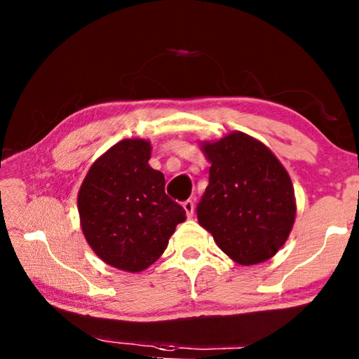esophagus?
<instances>
[{
	"label": "esophagus",
	"mask_w": 359,
	"mask_h": 359,
	"mask_svg": "<svg viewBox=\"0 0 359 359\" xmlns=\"http://www.w3.org/2000/svg\"><path fill=\"white\" fill-rule=\"evenodd\" d=\"M182 205H184V209L187 212V217H193V214H194V203L191 201V199H187V201L182 204Z\"/></svg>",
	"instance_id": "esophagus-1"
}]
</instances>
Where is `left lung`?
<instances>
[{
    "label": "left lung",
    "mask_w": 359,
    "mask_h": 359,
    "mask_svg": "<svg viewBox=\"0 0 359 359\" xmlns=\"http://www.w3.org/2000/svg\"><path fill=\"white\" fill-rule=\"evenodd\" d=\"M209 185L198 222L242 266L264 263L280 250L294 224V188L287 169L258 139L233 131L203 142Z\"/></svg>",
    "instance_id": "obj_1"
}]
</instances>
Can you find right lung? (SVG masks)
<instances>
[{
	"mask_svg": "<svg viewBox=\"0 0 359 359\" xmlns=\"http://www.w3.org/2000/svg\"><path fill=\"white\" fill-rule=\"evenodd\" d=\"M151 145L123 139L96 160L77 196L82 233L106 264L141 272L161 257L185 210L149 165Z\"/></svg>",
	"mask_w": 359,
	"mask_h": 359,
	"instance_id": "right-lung-1",
	"label": "right lung"
}]
</instances>
